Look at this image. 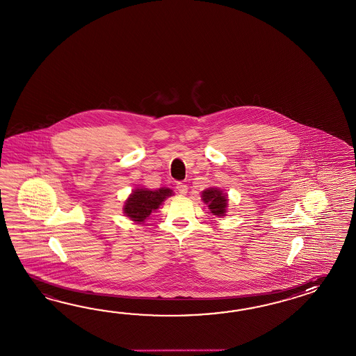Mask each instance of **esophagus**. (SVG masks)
<instances>
[{"mask_svg": "<svg viewBox=\"0 0 356 356\" xmlns=\"http://www.w3.org/2000/svg\"><path fill=\"white\" fill-rule=\"evenodd\" d=\"M177 190H178V192H179L182 196H184V195L188 192V186H187L186 183H178V184H177Z\"/></svg>", "mask_w": 356, "mask_h": 356, "instance_id": "obj_1", "label": "esophagus"}]
</instances>
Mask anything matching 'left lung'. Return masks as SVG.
Masks as SVG:
<instances>
[{"mask_svg":"<svg viewBox=\"0 0 356 356\" xmlns=\"http://www.w3.org/2000/svg\"><path fill=\"white\" fill-rule=\"evenodd\" d=\"M201 199L207 204L211 214L225 216L228 209V195L218 187H210L201 192Z\"/></svg>","mask_w":356,"mask_h":356,"instance_id":"obj_1","label":"left lung"}]
</instances>
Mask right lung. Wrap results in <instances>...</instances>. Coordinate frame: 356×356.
<instances>
[{
    "instance_id": "right-lung-1",
    "label": "right lung",
    "mask_w": 356,
    "mask_h": 356,
    "mask_svg": "<svg viewBox=\"0 0 356 356\" xmlns=\"http://www.w3.org/2000/svg\"><path fill=\"white\" fill-rule=\"evenodd\" d=\"M173 195V191L166 187L159 190H149L143 187L134 188L124 201L123 213L134 223H143L152 211H156L160 205Z\"/></svg>"
}]
</instances>
